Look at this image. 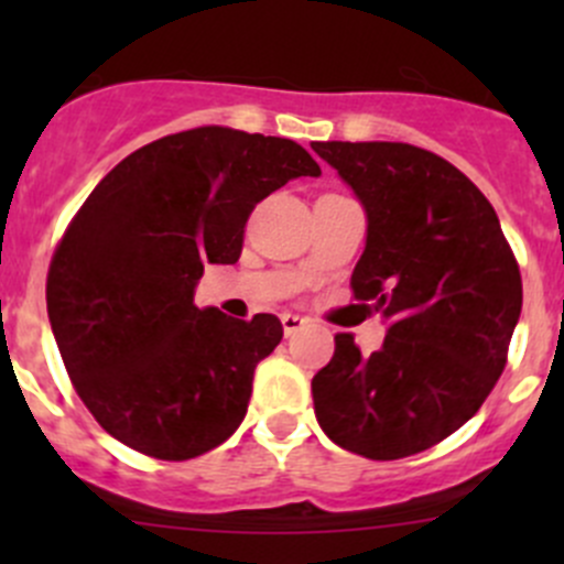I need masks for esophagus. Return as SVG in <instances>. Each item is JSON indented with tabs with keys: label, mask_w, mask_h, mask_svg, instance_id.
I'll use <instances>...</instances> for the list:
<instances>
[{
	"label": "esophagus",
	"mask_w": 564,
	"mask_h": 564,
	"mask_svg": "<svg viewBox=\"0 0 564 564\" xmlns=\"http://www.w3.org/2000/svg\"><path fill=\"white\" fill-rule=\"evenodd\" d=\"M281 324H283V333H286V338H292V335H297L308 322L297 314H281Z\"/></svg>",
	"instance_id": "34e87169"
}]
</instances>
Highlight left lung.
<instances>
[{"label":"left lung","instance_id":"obj_1","mask_svg":"<svg viewBox=\"0 0 564 564\" xmlns=\"http://www.w3.org/2000/svg\"><path fill=\"white\" fill-rule=\"evenodd\" d=\"M366 209L355 297L388 324L362 357L349 333L316 373L314 412L344 451H429L480 409L521 316V272L497 213L445 158L398 141H314Z\"/></svg>","mask_w":564,"mask_h":564}]
</instances>
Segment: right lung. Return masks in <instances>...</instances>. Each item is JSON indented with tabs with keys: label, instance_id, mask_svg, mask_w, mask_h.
<instances>
[{
	"label": "right lung",
	"instance_id": "add662e5",
	"mask_svg": "<svg viewBox=\"0 0 564 564\" xmlns=\"http://www.w3.org/2000/svg\"><path fill=\"white\" fill-rule=\"evenodd\" d=\"M322 169L297 141L204 124L108 172L67 226L45 283L48 322L76 392L122 445L163 460L240 429L253 371L283 338L193 303L204 264H235L250 209Z\"/></svg>",
	"mask_w": 564,
	"mask_h": 564
}]
</instances>
